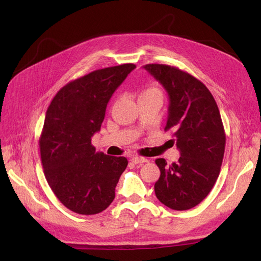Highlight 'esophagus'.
Segmentation results:
<instances>
[{
	"instance_id": "obj_1",
	"label": "esophagus",
	"mask_w": 261,
	"mask_h": 261,
	"mask_svg": "<svg viewBox=\"0 0 261 261\" xmlns=\"http://www.w3.org/2000/svg\"><path fill=\"white\" fill-rule=\"evenodd\" d=\"M132 162L135 163V164H143L145 162H148V160L146 159V158H144V156L135 155V156H132Z\"/></svg>"
}]
</instances>
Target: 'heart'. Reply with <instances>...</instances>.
I'll return each instance as SVG.
<instances>
[{
  "label": "heart",
  "mask_w": 261,
  "mask_h": 261,
  "mask_svg": "<svg viewBox=\"0 0 261 261\" xmlns=\"http://www.w3.org/2000/svg\"><path fill=\"white\" fill-rule=\"evenodd\" d=\"M154 92H158V90H156V89H154V88H149V89H147L146 91H144V92L141 93V94H147V93H154Z\"/></svg>",
  "instance_id": "b5f03b06"
}]
</instances>
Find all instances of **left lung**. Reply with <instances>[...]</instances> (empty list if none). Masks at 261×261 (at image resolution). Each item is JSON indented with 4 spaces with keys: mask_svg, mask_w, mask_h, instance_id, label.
Masks as SVG:
<instances>
[{
    "mask_svg": "<svg viewBox=\"0 0 261 261\" xmlns=\"http://www.w3.org/2000/svg\"><path fill=\"white\" fill-rule=\"evenodd\" d=\"M145 69L167 90L169 116L164 130H172L180 156L168 165L155 160L160 177L156 198L173 210L200 203L215 186L225 149V132L217 102L199 80L177 67L147 64Z\"/></svg>",
    "mask_w": 261,
    "mask_h": 261,
    "instance_id": "8db88e82",
    "label": "left lung"
}]
</instances>
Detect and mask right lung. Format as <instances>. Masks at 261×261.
<instances>
[{"label": "right lung", "instance_id": "right-lung-1", "mask_svg": "<svg viewBox=\"0 0 261 261\" xmlns=\"http://www.w3.org/2000/svg\"><path fill=\"white\" fill-rule=\"evenodd\" d=\"M135 67L132 63L106 67L69 82L46 110L39 138L44 176L73 212L96 215L114 199L128 161L96 152L91 137L100 130L110 98Z\"/></svg>", "mask_w": 261, "mask_h": 261}]
</instances>
